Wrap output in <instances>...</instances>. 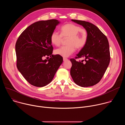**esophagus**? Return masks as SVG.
<instances>
[{"mask_svg":"<svg viewBox=\"0 0 125 125\" xmlns=\"http://www.w3.org/2000/svg\"><path fill=\"white\" fill-rule=\"evenodd\" d=\"M63 61H66V60H68V58H65V57H63Z\"/></svg>","mask_w":125,"mask_h":125,"instance_id":"1","label":"esophagus"}]
</instances>
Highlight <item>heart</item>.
I'll list each match as a JSON object with an SVG mask.
<instances>
[{
    "mask_svg": "<svg viewBox=\"0 0 125 125\" xmlns=\"http://www.w3.org/2000/svg\"><path fill=\"white\" fill-rule=\"evenodd\" d=\"M61 34L53 31L50 35V42L55 46H59L63 38H68V45L61 46L55 50V53L62 57H67L75 52L76 47L81 49L83 47L87 41V32L86 30L72 23H68L61 26Z\"/></svg>",
    "mask_w": 125,
    "mask_h": 125,
    "instance_id": "heart-1",
    "label": "heart"
}]
</instances>
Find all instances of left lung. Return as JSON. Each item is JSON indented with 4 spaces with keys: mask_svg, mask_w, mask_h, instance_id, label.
I'll return each instance as SVG.
<instances>
[{
    "mask_svg": "<svg viewBox=\"0 0 125 125\" xmlns=\"http://www.w3.org/2000/svg\"><path fill=\"white\" fill-rule=\"evenodd\" d=\"M82 25L87 32L85 45L77 54L75 59L83 57L84 60L77 62L70 59L72 67L70 74L74 82L82 87L94 85L103 77L110 60L109 45L107 38L94 25L84 21L72 20ZM84 61L86 62L83 63Z\"/></svg>",
    "mask_w": 125,
    "mask_h": 125,
    "instance_id": "obj_1",
    "label": "left lung"
}]
</instances>
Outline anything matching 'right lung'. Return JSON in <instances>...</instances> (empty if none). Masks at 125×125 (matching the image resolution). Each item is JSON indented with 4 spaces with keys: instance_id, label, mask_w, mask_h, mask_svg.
I'll use <instances>...</instances> for the list:
<instances>
[{
    "instance_id": "right-lung-1",
    "label": "right lung",
    "mask_w": 125,
    "mask_h": 125,
    "mask_svg": "<svg viewBox=\"0 0 125 125\" xmlns=\"http://www.w3.org/2000/svg\"><path fill=\"white\" fill-rule=\"evenodd\" d=\"M60 22L55 19L35 22L27 28L18 39L15 51L17 67L31 84L43 87L53 80L63 62V57L52 54L50 35ZM45 56H50L48 60Z\"/></svg>"
}]
</instances>
